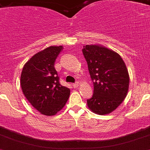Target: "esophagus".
I'll use <instances>...</instances> for the list:
<instances>
[{"mask_svg":"<svg viewBox=\"0 0 150 150\" xmlns=\"http://www.w3.org/2000/svg\"><path fill=\"white\" fill-rule=\"evenodd\" d=\"M78 86H79V83H78V82H76V83H75L72 84V86H73L74 88H77Z\"/></svg>","mask_w":150,"mask_h":150,"instance_id":"1","label":"esophagus"}]
</instances>
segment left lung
<instances>
[{"instance_id":"1","label":"left lung","mask_w":150,"mask_h":150,"mask_svg":"<svg viewBox=\"0 0 150 150\" xmlns=\"http://www.w3.org/2000/svg\"><path fill=\"white\" fill-rule=\"evenodd\" d=\"M82 52L94 86L88 107L96 114H109L127 95L129 77L127 67L119 54L106 47L86 45Z\"/></svg>"}]
</instances>
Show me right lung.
<instances>
[{
	"mask_svg": "<svg viewBox=\"0 0 150 150\" xmlns=\"http://www.w3.org/2000/svg\"><path fill=\"white\" fill-rule=\"evenodd\" d=\"M62 46L50 47L33 56L21 76L22 91L29 103L41 114L54 115L65 106L69 89L60 83L54 61Z\"/></svg>",
	"mask_w": 150,
	"mask_h": 150,
	"instance_id": "obj_1",
	"label": "right lung"
}]
</instances>
